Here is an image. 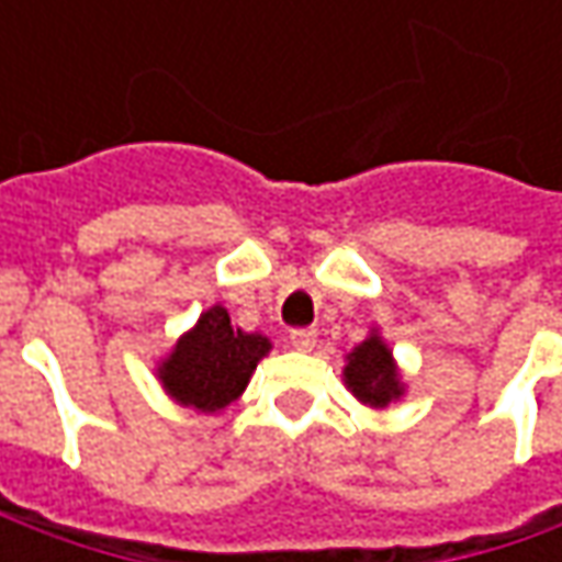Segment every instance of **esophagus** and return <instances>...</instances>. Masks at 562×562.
Instances as JSON below:
<instances>
[{
	"instance_id": "obj_1",
	"label": "esophagus",
	"mask_w": 562,
	"mask_h": 562,
	"mask_svg": "<svg viewBox=\"0 0 562 562\" xmlns=\"http://www.w3.org/2000/svg\"><path fill=\"white\" fill-rule=\"evenodd\" d=\"M291 347L300 353H310L315 347V331L313 328H293L291 331Z\"/></svg>"
}]
</instances>
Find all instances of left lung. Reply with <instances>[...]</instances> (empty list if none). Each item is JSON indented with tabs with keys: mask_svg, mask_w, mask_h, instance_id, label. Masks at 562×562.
<instances>
[{
	"mask_svg": "<svg viewBox=\"0 0 562 562\" xmlns=\"http://www.w3.org/2000/svg\"><path fill=\"white\" fill-rule=\"evenodd\" d=\"M344 381L353 391V397L375 406V409H384L387 403H394L403 394V381H400L394 357L378 335L366 337L347 357Z\"/></svg>",
	"mask_w": 562,
	"mask_h": 562,
	"instance_id": "left-lung-1",
	"label": "left lung"
}]
</instances>
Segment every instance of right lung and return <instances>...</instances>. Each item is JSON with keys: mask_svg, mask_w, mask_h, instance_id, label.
<instances>
[{"mask_svg": "<svg viewBox=\"0 0 562 562\" xmlns=\"http://www.w3.org/2000/svg\"><path fill=\"white\" fill-rule=\"evenodd\" d=\"M269 350V337L234 328L225 306H212L162 359L159 381L181 406L218 413L247 391L256 362Z\"/></svg>", "mask_w": 562, "mask_h": 562, "instance_id": "obj_1", "label": "right lung"}]
</instances>
